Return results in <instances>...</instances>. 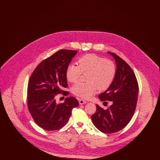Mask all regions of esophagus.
I'll return each mask as SVG.
<instances>
[{
	"label": "esophagus",
	"instance_id": "obj_1",
	"mask_svg": "<svg viewBox=\"0 0 160 160\" xmlns=\"http://www.w3.org/2000/svg\"><path fill=\"white\" fill-rule=\"evenodd\" d=\"M78 101H79V104H81V105L82 104H86L87 102L86 101H85V100H84L83 99H79Z\"/></svg>",
	"mask_w": 160,
	"mask_h": 160
}]
</instances>
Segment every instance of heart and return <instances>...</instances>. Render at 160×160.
I'll list each match as a JSON object with an SVG mask.
<instances>
[{
    "mask_svg": "<svg viewBox=\"0 0 160 160\" xmlns=\"http://www.w3.org/2000/svg\"><path fill=\"white\" fill-rule=\"evenodd\" d=\"M78 65L69 64L66 69V78L69 82L78 80L85 74L86 82H78L72 88L74 95L83 99H89L97 90L104 91L113 83L116 73L113 62L95 54H86L80 57Z\"/></svg>",
    "mask_w": 160,
    "mask_h": 160,
    "instance_id": "obj_1",
    "label": "heart"
}]
</instances>
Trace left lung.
<instances>
[{
  "instance_id": "obj_1",
  "label": "left lung",
  "mask_w": 160,
  "mask_h": 160,
  "mask_svg": "<svg viewBox=\"0 0 160 160\" xmlns=\"http://www.w3.org/2000/svg\"><path fill=\"white\" fill-rule=\"evenodd\" d=\"M108 53L115 59L116 73L113 83L98 97L106 103L112 101V104L106 110L97 104L91 116L94 125L106 134L118 132L128 125L136 110L138 93L137 78L129 65L114 53Z\"/></svg>"
}]
</instances>
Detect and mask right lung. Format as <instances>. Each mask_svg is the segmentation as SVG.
<instances>
[{"label":"right lung","mask_w":160,"mask_h":160,"mask_svg":"<svg viewBox=\"0 0 160 160\" xmlns=\"http://www.w3.org/2000/svg\"><path fill=\"white\" fill-rule=\"evenodd\" d=\"M77 52L60 50L42 61L34 69L28 86V107L34 121L47 131L61 129L68 121L74 108L78 107L76 98L67 97L63 103L57 104L55 97L68 91L66 69Z\"/></svg>","instance_id":"right-lung-1"}]
</instances>
